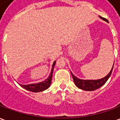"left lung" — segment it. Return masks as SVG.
<instances>
[{"instance_id":"left-lung-1","label":"left lung","mask_w":120,"mask_h":120,"mask_svg":"<svg viewBox=\"0 0 120 120\" xmlns=\"http://www.w3.org/2000/svg\"><path fill=\"white\" fill-rule=\"evenodd\" d=\"M100 18L106 21V22H108L106 19H104L100 16ZM113 67L114 65L112 68V69L107 75L105 76L104 78H101L99 80H82V79L76 77L71 72V75L73 76L74 82L78 88L84 90L91 91V90H94L97 89H99L108 80L110 76L111 75V73H112V71L113 69Z\"/></svg>"}]
</instances>
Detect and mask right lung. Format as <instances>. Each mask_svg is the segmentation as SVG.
I'll use <instances>...</instances> for the list:
<instances>
[{
	"label": "right lung",
	"instance_id": "1",
	"mask_svg": "<svg viewBox=\"0 0 120 120\" xmlns=\"http://www.w3.org/2000/svg\"><path fill=\"white\" fill-rule=\"evenodd\" d=\"M55 64H56V61H55L52 65V69L51 71V73H50L49 76H48L47 79H45V80L43 82H39V83H31V84H28V85H22V84H20V86L22 87L25 89L26 90H29V91H31V92H34V93H37V92H41L43 90H46L48 89L51 86V80H52V72H53V69L55 67Z\"/></svg>",
	"mask_w": 120,
	"mask_h": 120
}]
</instances>
